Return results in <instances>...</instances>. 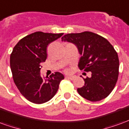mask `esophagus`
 <instances>
[{
	"label": "esophagus",
	"instance_id": "obj_1",
	"mask_svg": "<svg viewBox=\"0 0 129 129\" xmlns=\"http://www.w3.org/2000/svg\"><path fill=\"white\" fill-rule=\"evenodd\" d=\"M66 78L68 79H71V80H73L75 78V76H66Z\"/></svg>",
	"mask_w": 129,
	"mask_h": 129
}]
</instances>
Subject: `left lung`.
<instances>
[{
	"label": "left lung",
	"mask_w": 129,
	"mask_h": 129,
	"mask_svg": "<svg viewBox=\"0 0 129 129\" xmlns=\"http://www.w3.org/2000/svg\"><path fill=\"white\" fill-rule=\"evenodd\" d=\"M63 41L74 43L81 56L80 70L91 72L84 79V86L77 88L79 94L91 102H98L110 95L119 75V58L113 46L107 39L91 32L64 35Z\"/></svg>",
	"instance_id": "8db88e82"
}]
</instances>
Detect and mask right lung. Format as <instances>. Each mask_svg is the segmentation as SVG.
Returning <instances> with one entry per match:
<instances>
[{"label":"right lung","instance_id":"obj_1","mask_svg":"<svg viewBox=\"0 0 129 129\" xmlns=\"http://www.w3.org/2000/svg\"><path fill=\"white\" fill-rule=\"evenodd\" d=\"M36 32L23 38L10 55V67L14 81L27 100L34 104L50 100L58 90L64 76L56 72L49 77H41V63L47 59V47L63 35Z\"/></svg>","mask_w":129,"mask_h":129}]
</instances>
